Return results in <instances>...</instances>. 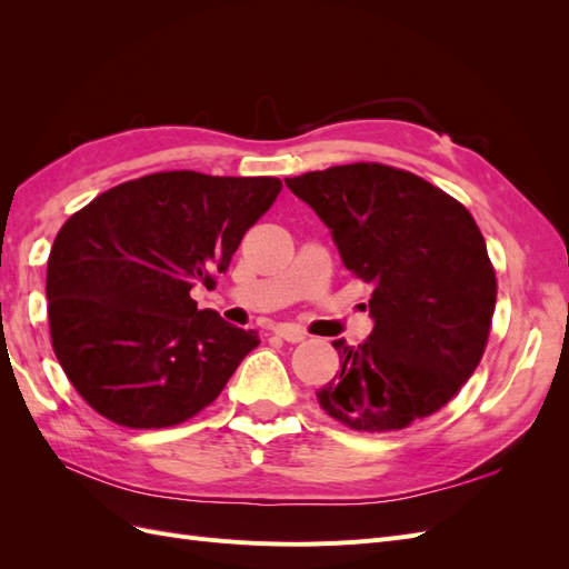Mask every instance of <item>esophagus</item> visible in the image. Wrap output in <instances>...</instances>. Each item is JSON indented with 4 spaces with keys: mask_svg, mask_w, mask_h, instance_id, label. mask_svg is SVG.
<instances>
[{
    "mask_svg": "<svg viewBox=\"0 0 569 569\" xmlns=\"http://www.w3.org/2000/svg\"><path fill=\"white\" fill-rule=\"evenodd\" d=\"M274 335L282 337L284 341H291V343H299L306 339V332L297 325H278L274 327Z\"/></svg>",
    "mask_w": 569,
    "mask_h": 569,
    "instance_id": "34e87169",
    "label": "esophagus"
}]
</instances>
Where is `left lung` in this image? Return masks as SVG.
Listing matches in <instances>:
<instances>
[{
  "label": "left lung",
  "instance_id": "8db88e82",
  "mask_svg": "<svg viewBox=\"0 0 569 569\" xmlns=\"http://www.w3.org/2000/svg\"><path fill=\"white\" fill-rule=\"evenodd\" d=\"M320 216L347 270L372 287V335L332 341L341 372L320 408L356 432L406 429L443 408L487 349L496 270L465 206L408 170L349 163L284 178Z\"/></svg>",
  "mask_w": 569,
  "mask_h": 569
}]
</instances>
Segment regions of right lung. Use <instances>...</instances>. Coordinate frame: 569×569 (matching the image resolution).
<instances>
[{
  "mask_svg": "<svg viewBox=\"0 0 569 569\" xmlns=\"http://www.w3.org/2000/svg\"><path fill=\"white\" fill-rule=\"evenodd\" d=\"M278 178L166 170L116 184L73 213L47 261L51 347L76 391L107 420L173 427L211 406L261 339L199 311Z\"/></svg>",
  "mask_w": 569,
  "mask_h": 569,
  "instance_id": "1",
  "label": "right lung"
}]
</instances>
